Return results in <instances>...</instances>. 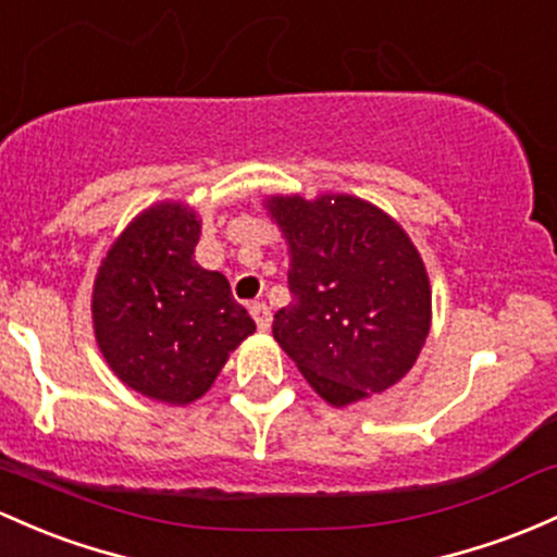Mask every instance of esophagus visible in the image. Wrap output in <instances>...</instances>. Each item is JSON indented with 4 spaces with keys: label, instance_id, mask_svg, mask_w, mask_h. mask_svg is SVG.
<instances>
[{
    "label": "esophagus",
    "instance_id": "1",
    "mask_svg": "<svg viewBox=\"0 0 557 557\" xmlns=\"http://www.w3.org/2000/svg\"><path fill=\"white\" fill-rule=\"evenodd\" d=\"M248 309H250V317L256 320V325H259V330H269V325H272V311H269L267 304L253 301Z\"/></svg>",
    "mask_w": 557,
    "mask_h": 557
}]
</instances>
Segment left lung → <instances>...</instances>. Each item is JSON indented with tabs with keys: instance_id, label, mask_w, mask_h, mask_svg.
I'll list each match as a JSON object with an SVG mask.
<instances>
[{
	"instance_id": "left-lung-1",
	"label": "left lung",
	"mask_w": 557,
	"mask_h": 557,
	"mask_svg": "<svg viewBox=\"0 0 557 557\" xmlns=\"http://www.w3.org/2000/svg\"><path fill=\"white\" fill-rule=\"evenodd\" d=\"M290 253L293 301L274 341L333 407L407 375L431 330V283L418 248L386 211L354 195L264 200Z\"/></svg>"
}]
</instances>
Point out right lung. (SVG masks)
Wrapping results in <instances>:
<instances>
[{"instance_id":"add662e5","label":"right lung","mask_w":557,"mask_h":557,"mask_svg":"<svg viewBox=\"0 0 557 557\" xmlns=\"http://www.w3.org/2000/svg\"><path fill=\"white\" fill-rule=\"evenodd\" d=\"M200 219L156 203L119 235L91 290L95 338L121 383L166 405L200 399L256 330L222 272L195 261Z\"/></svg>"}]
</instances>
